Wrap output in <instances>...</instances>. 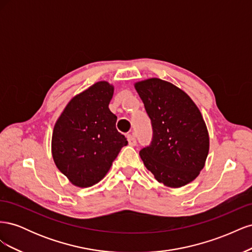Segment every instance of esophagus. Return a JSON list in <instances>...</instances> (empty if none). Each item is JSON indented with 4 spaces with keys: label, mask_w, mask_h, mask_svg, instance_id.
<instances>
[{
    "label": "esophagus",
    "mask_w": 252,
    "mask_h": 252,
    "mask_svg": "<svg viewBox=\"0 0 252 252\" xmlns=\"http://www.w3.org/2000/svg\"><path fill=\"white\" fill-rule=\"evenodd\" d=\"M127 141H128V144L130 145V146H135V145H136V140H135V136L133 134H128L127 135Z\"/></svg>",
    "instance_id": "34e87169"
}]
</instances>
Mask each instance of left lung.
<instances>
[{"label": "left lung", "mask_w": 252, "mask_h": 252, "mask_svg": "<svg viewBox=\"0 0 252 252\" xmlns=\"http://www.w3.org/2000/svg\"><path fill=\"white\" fill-rule=\"evenodd\" d=\"M134 88L151 120L154 138L140 151L145 167L158 182L180 188L204 168L209 133L200 109L185 91L172 83L150 78Z\"/></svg>", "instance_id": "left-lung-1"}]
</instances>
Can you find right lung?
<instances>
[{
	"label": "right lung",
	"instance_id": "obj_1",
	"mask_svg": "<svg viewBox=\"0 0 252 252\" xmlns=\"http://www.w3.org/2000/svg\"><path fill=\"white\" fill-rule=\"evenodd\" d=\"M114 87L100 81L74 95L53 127L51 154L58 169L72 185L97 184L128 144L116 128L109 103Z\"/></svg>",
	"mask_w": 252,
	"mask_h": 252
}]
</instances>
